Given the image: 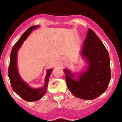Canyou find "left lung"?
<instances>
[{
	"label": "left lung",
	"instance_id": "obj_1",
	"mask_svg": "<svg viewBox=\"0 0 122 122\" xmlns=\"http://www.w3.org/2000/svg\"><path fill=\"white\" fill-rule=\"evenodd\" d=\"M81 55L88 62V68L77 80L74 79V75L64 69L66 82L70 92L76 97L92 100L106 91L111 74L108 52L91 29H88Z\"/></svg>",
	"mask_w": 122,
	"mask_h": 122
}]
</instances>
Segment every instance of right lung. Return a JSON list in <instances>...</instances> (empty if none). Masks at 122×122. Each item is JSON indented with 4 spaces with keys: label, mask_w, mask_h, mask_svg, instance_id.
I'll return each mask as SVG.
<instances>
[{
    "label": "right lung",
    "mask_w": 122,
    "mask_h": 122,
    "mask_svg": "<svg viewBox=\"0 0 122 122\" xmlns=\"http://www.w3.org/2000/svg\"><path fill=\"white\" fill-rule=\"evenodd\" d=\"M37 27H38V26H33L29 27L15 43L11 52L10 61L8 66V75L12 89L16 94L27 102L37 101L40 100L45 94L47 91L49 79L53 71V69L47 70L46 76L45 80V82L44 86L41 88L37 89L30 88L26 82L22 80L18 74L16 66V57L18 50L32 30Z\"/></svg>",
    "instance_id": "1"
}]
</instances>
